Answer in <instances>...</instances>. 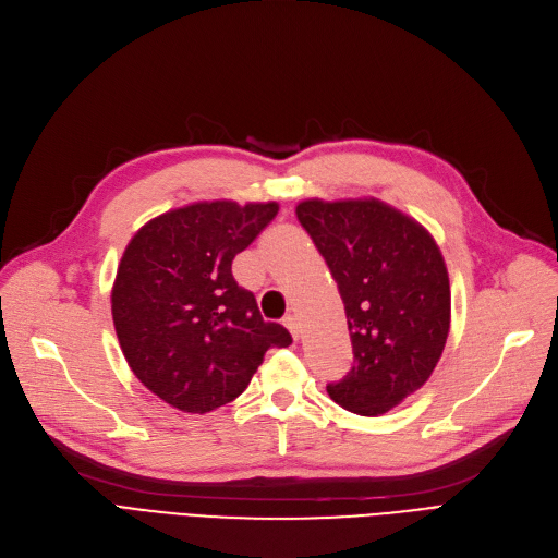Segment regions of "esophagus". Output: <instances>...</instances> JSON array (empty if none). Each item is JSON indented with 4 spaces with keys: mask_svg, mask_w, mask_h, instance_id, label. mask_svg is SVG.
<instances>
[{
    "mask_svg": "<svg viewBox=\"0 0 558 558\" xmlns=\"http://www.w3.org/2000/svg\"><path fill=\"white\" fill-rule=\"evenodd\" d=\"M282 324H284V326H287V330H289V332H292V337H294V339H299V337H301V328H299V319H296V317H294V314H287V317H284V319H282Z\"/></svg>",
    "mask_w": 558,
    "mask_h": 558,
    "instance_id": "esophagus-1",
    "label": "esophagus"
}]
</instances>
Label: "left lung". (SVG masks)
Returning a JSON list of instances; mask_svg holds the SVG:
<instances>
[{"instance_id": "obj_1", "label": "left lung", "mask_w": 558, "mask_h": 558, "mask_svg": "<svg viewBox=\"0 0 558 558\" xmlns=\"http://www.w3.org/2000/svg\"><path fill=\"white\" fill-rule=\"evenodd\" d=\"M296 216L344 301L349 374L328 383L335 403L376 417L428 380L449 335L447 266L433 236L378 201H305Z\"/></svg>"}]
</instances>
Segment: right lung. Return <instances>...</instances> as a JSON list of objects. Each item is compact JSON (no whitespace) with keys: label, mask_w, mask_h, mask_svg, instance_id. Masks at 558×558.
I'll use <instances>...</instances> for the list:
<instances>
[{"label":"right lung","mask_w":558,"mask_h":558,"mask_svg":"<svg viewBox=\"0 0 558 558\" xmlns=\"http://www.w3.org/2000/svg\"><path fill=\"white\" fill-rule=\"evenodd\" d=\"M276 203H196L145 223L120 259L111 312L120 349L153 395L209 413L246 390L264 353L292 344L264 322L232 259L274 221Z\"/></svg>","instance_id":"1"}]
</instances>
